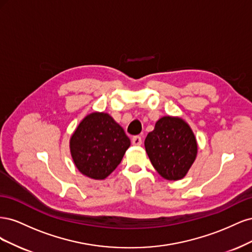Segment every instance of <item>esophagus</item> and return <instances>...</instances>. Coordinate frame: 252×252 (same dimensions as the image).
<instances>
[{
    "label": "esophagus",
    "instance_id": "obj_1",
    "mask_svg": "<svg viewBox=\"0 0 252 252\" xmlns=\"http://www.w3.org/2000/svg\"><path fill=\"white\" fill-rule=\"evenodd\" d=\"M132 144L135 145V146H140L142 145V138L140 135H135L132 138Z\"/></svg>",
    "mask_w": 252,
    "mask_h": 252
}]
</instances>
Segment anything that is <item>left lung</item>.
<instances>
[{"mask_svg": "<svg viewBox=\"0 0 252 252\" xmlns=\"http://www.w3.org/2000/svg\"><path fill=\"white\" fill-rule=\"evenodd\" d=\"M144 144L152 166L169 181L185 178L197 155L192 129L180 117L165 116L157 121Z\"/></svg>", "mask_w": 252, "mask_h": 252, "instance_id": "1", "label": "left lung"}]
</instances>
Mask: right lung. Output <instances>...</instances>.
I'll return each mask as SVG.
<instances>
[{
  "label": "right lung",
  "instance_id": "obj_1",
  "mask_svg": "<svg viewBox=\"0 0 252 252\" xmlns=\"http://www.w3.org/2000/svg\"><path fill=\"white\" fill-rule=\"evenodd\" d=\"M130 140L110 114L91 112L84 118L69 140L77 169L94 180H104L117 168Z\"/></svg>",
  "mask_w": 252,
  "mask_h": 252
}]
</instances>
